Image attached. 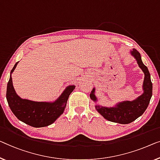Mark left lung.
<instances>
[{"mask_svg": "<svg viewBox=\"0 0 160 160\" xmlns=\"http://www.w3.org/2000/svg\"><path fill=\"white\" fill-rule=\"evenodd\" d=\"M130 52L137 60L138 65L144 73V79L142 86L144 92L132 101L119 102L114 107L108 108L99 105L95 106V109L101 116H103L104 118L111 122L121 124L132 123L141 116L148 107L152 95V83L148 68L143 64L140 53L137 49H133ZM95 88L92 89L91 93L90 94V97L92 101L96 102L97 98L95 95Z\"/></svg>", "mask_w": 160, "mask_h": 160, "instance_id": "1", "label": "left lung"}]
</instances>
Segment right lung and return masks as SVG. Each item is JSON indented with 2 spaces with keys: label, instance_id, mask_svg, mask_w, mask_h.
<instances>
[{
  "label": "right lung",
  "instance_id": "right-lung-1",
  "mask_svg": "<svg viewBox=\"0 0 160 160\" xmlns=\"http://www.w3.org/2000/svg\"><path fill=\"white\" fill-rule=\"evenodd\" d=\"M18 63V62L11 70L7 85L6 99L11 111L18 120L33 127L40 128L51 125L63 113L68 98L75 86L67 87L54 102H37L22 99L14 90L11 78V74Z\"/></svg>",
  "mask_w": 160,
  "mask_h": 160
}]
</instances>
